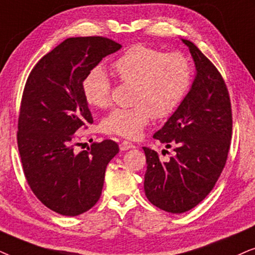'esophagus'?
I'll return each mask as SVG.
<instances>
[{
  "label": "esophagus",
  "instance_id": "34e87169",
  "mask_svg": "<svg viewBox=\"0 0 255 255\" xmlns=\"http://www.w3.org/2000/svg\"><path fill=\"white\" fill-rule=\"evenodd\" d=\"M135 148V144L131 143L129 141H122L120 143V149L121 150H129V149Z\"/></svg>",
  "mask_w": 255,
  "mask_h": 255
}]
</instances>
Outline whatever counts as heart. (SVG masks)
<instances>
[{"mask_svg":"<svg viewBox=\"0 0 255 255\" xmlns=\"http://www.w3.org/2000/svg\"><path fill=\"white\" fill-rule=\"evenodd\" d=\"M122 83L133 85V106L114 108L103 119L108 134L135 138L151 117L167 118L184 99L192 79V67L182 53H164L145 45L130 47L112 65ZM111 81L100 66L88 71L83 80V94L90 106L111 105Z\"/></svg>","mask_w":255,"mask_h":255,"instance_id":"obj_1","label":"heart"}]
</instances>
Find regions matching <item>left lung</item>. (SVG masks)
<instances>
[{
	"instance_id": "1",
	"label": "left lung",
	"mask_w": 255,
	"mask_h": 255,
	"mask_svg": "<svg viewBox=\"0 0 255 255\" xmlns=\"http://www.w3.org/2000/svg\"><path fill=\"white\" fill-rule=\"evenodd\" d=\"M189 47L196 74L189 92L154 138L170 147L175 156L162 162L143 147L147 161L144 192L149 202L170 213L198 205L222 174L232 135V112L226 85L216 66L192 42Z\"/></svg>"
}]
</instances>
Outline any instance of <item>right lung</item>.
I'll return each instance as SVG.
<instances>
[{
    "label": "right lung",
    "instance_id": "right-lung-1",
    "mask_svg": "<svg viewBox=\"0 0 255 255\" xmlns=\"http://www.w3.org/2000/svg\"><path fill=\"white\" fill-rule=\"evenodd\" d=\"M105 37L67 38L43 57L23 91L17 143L25 178L46 208L79 216L96 205L105 172L119 152L112 140L74 150V133L93 118L83 80L103 58L121 49Z\"/></svg>",
    "mask_w": 255,
    "mask_h": 255
}]
</instances>
